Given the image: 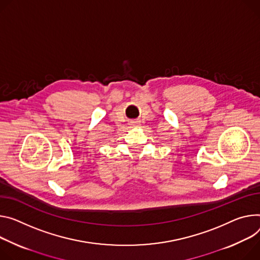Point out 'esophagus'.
Here are the masks:
<instances>
[{
  "instance_id": "esophagus-1",
  "label": "esophagus",
  "mask_w": 260,
  "mask_h": 260,
  "mask_svg": "<svg viewBox=\"0 0 260 260\" xmlns=\"http://www.w3.org/2000/svg\"><path fill=\"white\" fill-rule=\"evenodd\" d=\"M132 124H133V125H136V124H139V121H133V122H132Z\"/></svg>"
}]
</instances>
